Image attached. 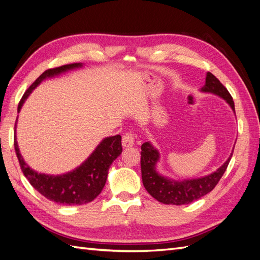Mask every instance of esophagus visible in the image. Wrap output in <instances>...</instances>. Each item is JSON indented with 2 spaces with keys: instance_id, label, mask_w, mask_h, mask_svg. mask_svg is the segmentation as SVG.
Listing matches in <instances>:
<instances>
[{
  "instance_id": "1",
  "label": "esophagus",
  "mask_w": 260,
  "mask_h": 260,
  "mask_svg": "<svg viewBox=\"0 0 260 260\" xmlns=\"http://www.w3.org/2000/svg\"><path fill=\"white\" fill-rule=\"evenodd\" d=\"M134 143H135V138H134V135H133L132 133H126V134L123 135L122 146L124 148L133 147V146H134Z\"/></svg>"
}]
</instances>
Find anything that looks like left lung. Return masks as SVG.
<instances>
[{
    "instance_id": "8db88e82",
    "label": "left lung",
    "mask_w": 260,
    "mask_h": 260,
    "mask_svg": "<svg viewBox=\"0 0 260 260\" xmlns=\"http://www.w3.org/2000/svg\"><path fill=\"white\" fill-rule=\"evenodd\" d=\"M200 91L216 94L223 99L235 114L234 101L226 88L222 85L219 79L211 73L206 74L205 86L200 88ZM142 179L147 191L158 202L166 205H187L210 192L225 172L228 165L233 154L229 155L228 160L218 168L216 171L205 176L194 177V179L173 180L160 174L157 171V165L160 161V152L150 142L142 145Z\"/></svg>"
}]
</instances>
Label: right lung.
Segmentation results:
<instances>
[{
	"mask_svg": "<svg viewBox=\"0 0 260 260\" xmlns=\"http://www.w3.org/2000/svg\"><path fill=\"white\" fill-rule=\"evenodd\" d=\"M83 66V63H74L42 73L24 93L19 101L17 112L19 113L29 94L44 79L60 76L61 74L81 69ZM16 126L17 120L15 123L14 147L21 171L36 190L49 200L60 205H84L92 202L105 187L110 166L122 153V137L120 135L110 136L102 139L92 153L73 171L60 175L38 173L29 167L21 157L16 138Z\"/></svg>",
	"mask_w": 260,
	"mask_h": 260,
	"instance_id": "add662e5",
	"label": "right lung"
}]
</instances>
